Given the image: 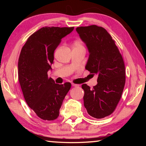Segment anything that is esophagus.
Wrapping results in <instances>:
<instances>
[{"label": "esophagus", "instance_id": "esophagus-1", "mask_svg": "<svg viewBox=\"0 0 146 146\" xmlns=\"http://www.w3.org/2000/svg\"><path fill=\"white\" fill-rule=\"evenodd\" d=\"M71 85H72V86H73V87H78L79 86L78 84H73V83L71 84Z\"/></svg>", "mask_w": 146, "mask_h": 146}]
</instances>
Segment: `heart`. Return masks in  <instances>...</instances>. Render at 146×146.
<instances>
[{
    "mask_svg": "<svg viewBox=\"0 0 146 146\" xmlns=\"http://www.w3.org/2000/svg\"><path fill=\"white\" fill-rule=\"evenodd\" d=\"M78 47H83L82 44L80 40H75L73 43V48H78Z\"/></svg>",
    "mask_w": 146,
    "mask_h": 146,
    "instance_id": "1",
    "label": "heart"
}]
</instances>
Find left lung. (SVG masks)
I'll use <instances>...</instances> for the list:
<instances>
[{"mask_svg":"<svg viewBox=\"0 0 146 146\" xmlns=\"http://www.w3.org/2000/svg\"><path fill=\"white\" fill-rule=\"evenodd\" d=\"M76 31L90 53L86 70L98 75V84L92 89L86 84L82 85L84 105L91 117L104 118L115 111L124 88L123 58L115 40L102 27L81 26Z\"/></svg>","mask_w":146,"mask_h":146,"instance_id":"8db88e82","label":"left lung"}]
</instances>
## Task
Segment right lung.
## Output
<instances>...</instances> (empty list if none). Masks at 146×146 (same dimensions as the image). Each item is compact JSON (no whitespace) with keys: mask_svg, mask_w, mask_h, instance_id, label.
<instances>
[{"mask_svg":"<svg viewBox=\"0 0 146 146\" xmlns=\"http://www.w3.org/2000/svg\"><path fill=\"white\" fill-rule=\"evenodd\" d=\"M74 27H43L28 38L21 49L18 62L20 85L26 103L36 115L44 120L58 118L59 110L71 84H55L49 78L54 51L61 39Z\"/></svg>","mask_w":146,"mask_h":146,"instance_id":"right-lung-1","label":"right lung"}]
</instances>
